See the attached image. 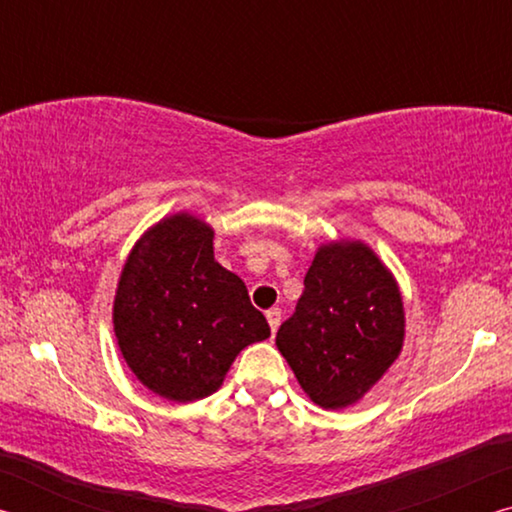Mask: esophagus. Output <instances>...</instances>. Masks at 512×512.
<instances>
[{"label":"esophagus","instance_id":"1","mask_svg":"<svg viewBox=\"0 0 512 512\" xmlns=\"http://www.w3.org/2000/svg\"><path fill=\"white\" fill-rule=\"evenodd\" d=\"M266 320H268V325H271V332L275 334L277 327H280V323H282V311L280 309H268Z\"/></svg>","mask_w":512,"mask_h":512}]
</instances>
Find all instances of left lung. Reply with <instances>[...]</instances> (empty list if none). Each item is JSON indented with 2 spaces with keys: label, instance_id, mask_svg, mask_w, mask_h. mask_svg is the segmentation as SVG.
<instances>
[{
  "label": "left lung",
  "instance_id": "left-lung-1",
  "mask_svg": "<svg viewBox=\"0 0 512 512\" xmlns=\"http://www.w3.org/2000/svg\"><path fill=\"white\" fill-rule=\"evenodd\" d=\"M275 345L320 409L357 404L402 352L404 302L395 275L359 239L318 246Z\"/></svg>",
  "mask_w": 512,
  "mask_h": 512
}]
</instances>
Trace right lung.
Wrapping results in <instances>:
<instances>
[{"label":"right lung","mask_w":512,"mask_h":512,"mask_svg":"<svg viewBox=\"0 0 512 512\" xmlns=\"http://www.w3.org/2000/svg\"><path fill=\"white\" fill-rule=\"evenodd\" d=\"M214 230L178 212L151 225L121 268L112 327L133 375L171 402L216 393L237 354L271 336L239 275L214 259Z\"/></svg>","instance_id":"right-lung-1"}]
</instances>
